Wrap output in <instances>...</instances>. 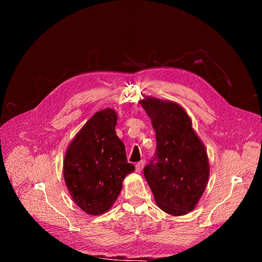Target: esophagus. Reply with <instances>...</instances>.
<instances>
[{"mask_svg":"<svg viewBox=\"0 0 262 262\" xmlns=\"http://www.w3.org/2000/svg\"><path fill=\"white\" fill-rule=\"evenodd\" d=\"M144 164H145V161L144 160H141V161H139V162H137L136 163V172H138V173H140L141 171H142V169H143V167H144Z\"/></svg>","mask_w":262,"mask_h":262,"instance_id":"obj_1","label":"esophagus"}]
</instances>
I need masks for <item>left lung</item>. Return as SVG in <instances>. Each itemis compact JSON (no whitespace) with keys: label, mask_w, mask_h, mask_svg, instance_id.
Listing matches in <instances>:
<instances>
[{"label":"left lung","mask_w":262,"mask_h":262,"mask_svg":"<svg viewBox=\"0 0 262 262\" xmlns=\"http://www.w3.org/2000/svg\"><path fill=\"white\" fill-rule=\"evenodd\" d=\"M139 103L156 133V156L144 168L145 180L158 207L171 215L195 208L209 178L206 147L184 107L145 96Z\"/></svg>","instance_id":"obj_1"}]
</instances>
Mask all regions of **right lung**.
<instances>
[{
    "instance_id": "right-lung-1",
    "label": "right lung",
    "mask_w": 262,
    "mask_h": 262,
    "mask_svg": "<svg viewBox=\"0 0 262 262\" xmlns=\"http://www.w3.org/2000/svg\"><path fill=\"white\" fill-rule=\"evenodd\" d=\"M118 115L106 108L95 113L69 144L63 178L78 207L90 215L107 212L118 199L124 178L135 171L116 134Z\"/></svg>"
}]
</instances>
